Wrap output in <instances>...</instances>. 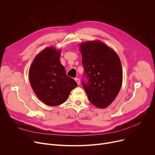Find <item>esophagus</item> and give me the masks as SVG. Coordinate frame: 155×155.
Masks as SVG:
<instances>
[{"mask_svg": "<svg viewBox=\"0 0 155 155\" xmlns=\"http://www.w3.org/2000/svg\"><path fill=\"white\" fill-rule=\"evenodd\" d=\"M75 80L76 81V82H77L78 85H80V79H79V78H75Z\"/></svg>", "mask_w": 155, "mask_h": 155, "instance_id": "1", "label": "esophagus"}]
</instances>
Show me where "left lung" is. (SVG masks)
I'll return each mask as SVG.
<instances>
[{
	"mask_svg": "<svg viewBox=\"0 0 155 155\" xmlns=\"http://www.w3.org/2000/svg\"><path fill=\"white\" fill-rule=\"evenodd\" d=\"M88 82L82 81L89 101L100 108L108 107L120 90L123 71L115 51L99 40L88 41L80 45Z\"/></svg>",
	"mask_w": 155,
	"mask_h": 155,
	"instance_id": "obj_1",
	"label": "left lung"
}]
</instances>
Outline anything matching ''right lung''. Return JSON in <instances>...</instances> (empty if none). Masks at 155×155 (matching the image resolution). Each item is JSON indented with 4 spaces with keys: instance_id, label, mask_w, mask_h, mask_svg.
<instances>
[{
    "instance_id": "1",
    "label": "right lung",
    "mask_w": 155,
    "mask_h": 155,
    "mask_svg": "<svg viewBox=\"0 0 155 155\" xmlns=\"http://www.w3.org/2000/svg\"><path fill=\"white\" fill-rule=\"evenodd\" d=\"M61 51L54 47L44 49L30 65L29 81L37 97L48 106L64 104L77 82L66 74L60 61Z\"/></svg>"
}]
</instances>
